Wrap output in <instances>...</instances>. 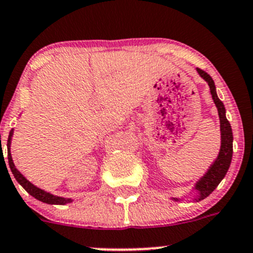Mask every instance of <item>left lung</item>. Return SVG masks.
Masks as SVG:
<instances>
[{
	"mask_svg": "<svg viewBox=\"0 0 253 253\" xmlns=\"http://www.w3.org/2000/svg\"><path fill=\"white\" fill-rule=\"evenodd\" d=\"M197 72L200 76L208 83L209 89H211V98H213L214 103H215L216 109H218L219 120H220V132H221V145H220V152H219L218 158L213 165H211L206 175L196 183V190L198 191V198L196 201H202L206 197H208L220 183L223 180L224 176L228 172L229 167H230L231 158H233V131H231V126L229 124L228 119L225 116V108L224 104L221 103L220 99L218 98L215 91V85H214V81L211 79L208 73L205 72L203 70L197 68ZM175 201H178L177 198H174Z\"/></svg>",
	"mask_w": 253,
	"mask_h": 253,
	"instance_id": "left-lung-1",
	"label": "left lung"
}]
</instances>
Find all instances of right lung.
<instances>
[{
    "mask_svg": "<svg viewBox=\"0 0 253 253\" xmlns=\"http://www.w3.org/2000/svg\"><path fill=\"white\" fill-rule=\"evenodd\" d=\"M12 136H13V129H11L8 136V141H7V148H8V165L11 168V171L13 174L14 178L18 181L20 186L27 191L29 195H32L33 197L37 198V200L42 201V202L47 203V205H66V203L72 202L71 198H63V197H57V196H53L51 193L46 192V191L42 190V188L37 187V186L33 185L32 182L27 180L19 171L17 170L16 165H14L13 160H12V155H11V150H9V147H11V139Z\"/></svg>",
    "mask_w": 253,
    "mask_h": 253,
    "instance_id": "right-lung-1",
    "label": "right lung"
}]
</instances>
